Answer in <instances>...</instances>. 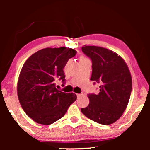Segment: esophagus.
<instances>
[{"instance_id":"esophagus-1","label":"esophagus","mask_w":150,"mask_h":150,"mask_svg":"<svg viewBox=\"0 0 150 150\" xmlns=\"http://www.w3.org/2000/svg\"><path fill=\"white\" fill-rule=\"evenodd\" d=\"M82 94H77V97H80V96H82Z\"/></svg>"}]
</instances>
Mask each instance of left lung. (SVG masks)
I'll list each match as a JSON object with an SVG mask.
<instances>
[{"instance_id": "left-lung-1", "label": "left lung", "mask_w": 150, "mask_h": 150, "mask_svg": "<svg viewBox=\"0 0 150 150\" xmlns=\"http://www.w3.org/2000/svg\"><path fill=\"white\" fill-rule=\"evenodd\" d=\"M82 51L92 62L91 80L100 83L99 94L88 95L89 104L81 111L87 118L110 125L120 118L128 106L132 91V77L124 60L111 50L86 46Z\"/></svg>"}]
</instances>
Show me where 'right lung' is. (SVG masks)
I'll return each mask as SVG.
<instances>
[{
    "label": "right lung",
    "mask_w": 150,
    "mask_h": 150,
    "mask_svg": "<svg viewBox=\"0 0 150 150\" xmlns=\"http://www.w3.org/2000/svg\"><path fill=\"white\" fill-rule=\"evenodd\" d=\"M76 50L69 48H46L28 58L22 66L17 92L24 111L36 123L50 125L61 118L77 96L58 90L55 81H65L63 71Z\"/></svg>",
    "instance_id": "1"
}]
</instances>
